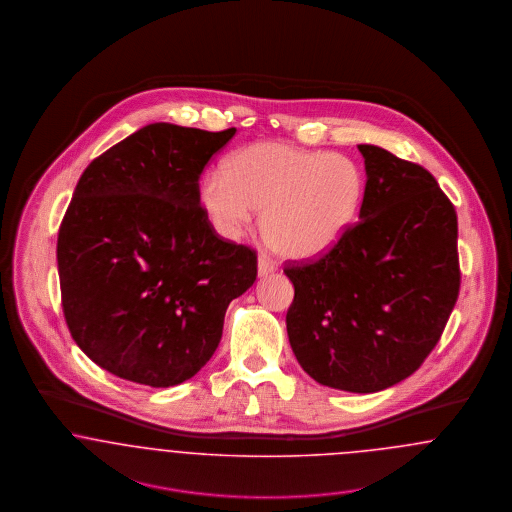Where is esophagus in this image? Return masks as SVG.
<instances>
[{
    "label": "esophagus",
    "mask_w": 512,
    "mask_h": 512,
    "mask_svg": "<svg viewBox=\"0 0 512 512\" xmlns=\"http://www.w3.org/2000/svg\"><path fill=\"white\" fill-rule=\"evenodd\" d=\"M275 269H277L275 262L269 260L266 254H260V256H258V275H260V277H266L269 273H273Z\"/></svg>",
    "instance_id": "1"
}]
</instances>
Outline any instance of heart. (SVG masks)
<instances>
[{
    "label": "heart",
    "instance_id": "heart-1",
    "mask_svg": "<svg viewBox=\"0 0 512 512\" xmlns=\"http://www.w3.org/2000/svg\"><path fill=\"white\" fill-rule=\"evenodd\" d=\"M362 196L356 162L281 142L244 146L200 185V204L221 237L237 239L264 208L269 241L293 258H316L339 243Z\"/></svg>",
    "mask_w": 512,
    "mask_h": 512
}]
</instances>
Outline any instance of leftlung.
<instances>
[{
  "label": "left lung",
  "instance_id": "left-lung-1",
  "mask_svg": "<svg viewBox=\"0 0 512 512\" xmlns=\"http://www.w3.org/2000/svg\"><path fill=\"white\" fill-rule=\"evenodd\" d=\"M360 221L329 252L285 275L287 333L318 383L376 393L412 376L437 345L460 289L455 206L418 163L358 144Z\"/></svg>",
  "mask_w": 512,
  "mask_h": 512
}]
</instances>
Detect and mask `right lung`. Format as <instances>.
<instances>
[{"label":"right lung","mask_w":512,"mask_h":512,"mask_svg":"<svg viewBox=\"0 0 512 512\" xmlns=\"http://www.w3.org/2000/svg\"><path fill=\"white\" fill-rule=\"evenodd\" d=\"M235 133L152 123L84 169L57 235L61 304L75 343L109 374L187 381L256 281V252L223 241L200 206L198 179Z\"/></svg>","instance_id":"right-lung-1"}]
</instances>
